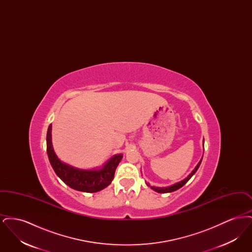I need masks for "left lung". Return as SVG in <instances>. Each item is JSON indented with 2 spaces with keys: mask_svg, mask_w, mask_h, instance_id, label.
Segmentation results:
<instances>
[{
  "mask_svg": "<svg viewBox=\"0 0 252 252\" xmlns=\"http://www.w3.org/2000/svg\"><path fill=\"white\" fill-rule=\"evenodd\" d=\"M201 161H202V158L200 159V161L198 162V164L195 166V168L192 170V173L185 179V180H182V181H180V182H178V183H176V184H174V185H172V186H169V187H162V188H160V187H154V186H150V184H148V183H146L147 184V186H149L151 189H153L154 191H156V192H159V193H165V192H174V191H176V190H179L180 188H181L188 180H190L191 178H192V176H193V174L197 171V169L199 167V165H200V163H201Z\"/></svg>",
  "mask_w": 252,
  "mask_h": 252,
  "instance_id": "left-lung-1",
  "label": "left lung"
}]
</instances>
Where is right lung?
<instances>
[{
    "label": "right lung",
    "instance_id": "right-lung-1",
    "mask_svg": "<svg viewBox=\"0 0 252 252\" xmlns=\"http://www.w3.org/2000/svg\"><path fill=\"white\" fill-rule=\"evenodd\" d=\"M52 125H50L46 136L49 160L56 174L64 183L76 191L96 192L108 187L114 178L115 170L123 158L118 154L110 158L108 162L98 170H80L62 162L56 155L52 145Z\"/></svg>",
    "mask_w": 252,
    "mask_h": 252
}]
</instances>
